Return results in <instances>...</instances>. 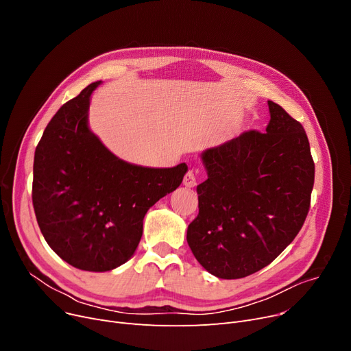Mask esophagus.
<instances>
[{
	"label": "esophagus",
	"instance_id": "obj_1",
	"mask_svg": "<svg viewBox=\"0 0 351 351\" xmlns=\"http://www.w3.org/2000/svg\"><path fill=\"white\" fill-rule=\"evenodd\" d=\"M183 185L186 188H193L197 185V176L195 171H188L185 178H183Z\"/></svg>",
	"mask_w": 351,
	"mask_h": 351
}]
</instances>
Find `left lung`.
Instances as JSON below:
<instances>
[{"mask_svg":"<svg viewBox=\"0 0 351 351\" xmlns=\"http://www.w3.org/2000/svg\"><path fill=\"white\" fill-rule=\"evenodd\" d=\"M266 131H249L200 158L199 215L186 241L196 261L219 279L259 271L298 236L315 183V163L300 122L267 101Z\"/></svg>","mask_w":351,"mask_h":351,"instance_id":"8db88e82","label":"left lung"}]
</instances>
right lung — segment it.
<instances>
[{
	"instance_id": "add662e5",
	"label": "right lung",
	"mask_w": 351,
	"mask_h": 351,
	"mask_svg": "<svg viewBox=\"0 0 351 351\" xmlns=\"http://www.w3.org/2000/svg\"><path fill=\"white\" fill-rule=\"evenodd\" d=\"M101 81L64 104L47 125L34 156L32 204L49 247L71 266L108 271L134 256L143 217L188 172L147 168L115 156L88 123Z\"/></svg>"
}]
</instances>
